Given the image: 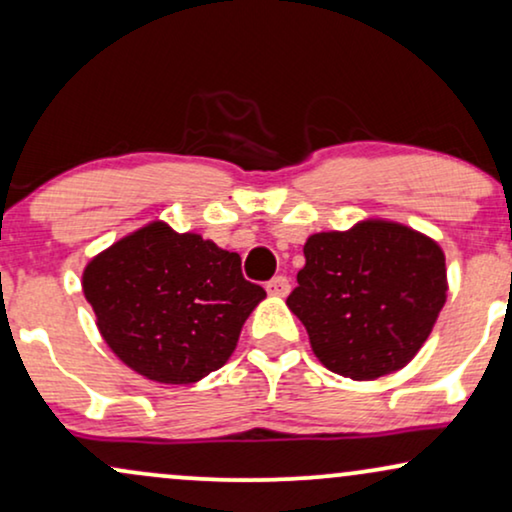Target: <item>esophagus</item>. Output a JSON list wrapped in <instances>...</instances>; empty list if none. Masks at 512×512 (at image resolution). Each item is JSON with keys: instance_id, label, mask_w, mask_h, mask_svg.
<instances>
[{"instance_id": "esophagus-1", "label": "esophagus", "mask_w": 512, "mask_h": 512, "mask_svg": "<svg viewBox=\"0 0 512 512\" xmlns=\"http://www.w3.org/2000/svg\"><path fill=\"white\" fill-rule=\"evenodd\" d=\"M267 293L276 297H286L290 293V281L286 276H274L267 281Z\"/></svg>"}]
</instances>
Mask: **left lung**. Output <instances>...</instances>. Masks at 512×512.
<instances>
[{"instance_id": "8db88e82", "label": "left lung", "mask_w": 512, "mask_h": 512, "mask_svg": "<svg viewBox=\"0 0 512 512\" xmlns=\"http://www.w3.org/2000/svg\"><path fill=\"white\" fill-rule=\"evenodd\" d=\"M304 260L288 307L328 371L375 380L416 357L446 302L444 252L432 238L366 219L309 236Z\"/></svg>"}]
</instances>
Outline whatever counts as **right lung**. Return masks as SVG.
<instances>
[{"mask_svg": "<svg viewBox=\"0 0 512 512\" xmlns=\"http://www.w3.org/2000/svg\"><path fill=\"white\" fill-rule=\"evenodd\" d=\"M82 290L115 357L148 380L191 385L234 354L267 293L238 252L151 222L84 267Z\"/></svg>", "mask_w": 512, "mask_h": 512, "instance_id": "obj_1", "label": "right lung"}]
</instances>
